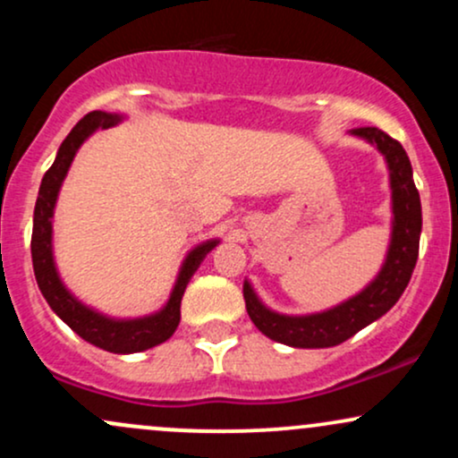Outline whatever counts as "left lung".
I'll return each mask as SVG.
<instances>
[{"label": "left lung", "instance_id": "left-lung-1", "mask_svg": "<svg viewBox=\"0 0 458 458\" xmlns=\"http://www.w3.org/2000/svg\"><path fill=\"white\" fill-rule=\"evenodd\" d=\"M351 133L370 141L386 157L390 167L392 187V241L387 259L379 276L375 277L360 295L346 299L325 312L306 314V317H286L262 306L250 282L243 284L245 308L251 323L267 338L276 343L295 346V349H325L335 346L357 331L364 329L372 320L381 318L394 303L401 299L418 262L420 233H422V204L413 182L411 161L396 140L377 127L353 129Z\"/></svg>", "mask_w": 458, "mask_h": 458}]
</instances>
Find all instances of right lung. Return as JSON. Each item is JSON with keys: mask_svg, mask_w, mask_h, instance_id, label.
Here are the masks:
<instances>
[{"mask_svg": "<svg viewBox=\"0 0 458 458\" xmlns=\"http://www.w3.org/2000/svg\"><path fill=\"white\" fill-rule=\"evenodd\" d=\"M120 120L123 118L115 114L90 112L79 120L71 133L66 135V140L62 141L54 165L45 172L38 199H36L34 230H31V262H34L36 282H38V288L47 299V303L75 334L81 335L86 343L98 346L103 351H109V353H138V351L152 349V346L165 343L174 334L178 323H181V299L185 295L187 284L191 280L193 273H196L199 262L204 260V256L219 241H207V243L198 245L196 250L189 251V256L181 267V273H178L170 301L165 303V308L159 310L157 314H150V317L129 320L103 317V314L94 312L92 308L83 306L79 299L66 291L60 276H57L54 245H51V233H54L51 219H54L57 193H60L62 181H64L68 167L75 159L79 146L90 138L97 129H109L118 124Z\"/></svg>", "mask_w": 458, "mask_h": 458, "instance_id": "obj_1", "label": "right lung"}]
</instances>
